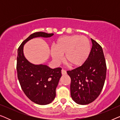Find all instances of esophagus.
<instances>
[{
  "mask_svg": "<svg viewBox=\"0 0 120 120\" xmlns=\"http://www.w3.org/2000/svg\"><path fill=\"white\" fill-rule=\"evenodd\" d=\"M61 73H62V74L63 75H66L67 74V71H65V70L64 69H62L61 70Z\"/></svg>",
  "mask_w": 120,
  "mask_h": 120,
  "instance_id": "esophagus-1",
  "label": "esophagus"
}]
</instances>
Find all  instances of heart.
I'll return each mask as SVG.
<instances>
[{
    "label": "heart",
    "instance_id": "1",
    "mask_svg": "<svg viewBox=\"0 0 120 120\" xmlns=\"http://www.w3.org/2000/svg\"><path fill=\"white\" fill-rule=\"evenodd\" d=\"M91 47L90 40L85 36H64L56 41L51 54L57 64L62 62V56L69 66L78 68L84 64L89 57Z\"/></svg>",
    "mask_w": 120,
    "mask_h": 120
}]
</instances>
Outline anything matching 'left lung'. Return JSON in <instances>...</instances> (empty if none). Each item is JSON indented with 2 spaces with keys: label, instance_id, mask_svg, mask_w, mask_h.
<instances>
[{
  "label": "left lung",
  "instance_id": "1",
  "mask_svg": "<svg viewBox=\"0 0 120 120\" xmlns=\"http://www.w3.org/2000/svg\"><path fill=\"white\" fill-rule=\"evenodd\" d=\"M84 64L67 71L71 78L70 94L73 101L80 105L91 103L99 96L106 78V65L102 47L96 41Z\"/></svg>",
  "mask_w": 120,
  "mask_h": 120
}]
</instances>
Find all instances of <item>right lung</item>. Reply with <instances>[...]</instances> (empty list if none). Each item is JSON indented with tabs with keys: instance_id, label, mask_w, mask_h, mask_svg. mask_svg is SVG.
<instances>
[{
	"instance_id": "add662e5",
	"label": "right lung",
	"mask_w": 120,
	"mask_h": 120,
	"mask_svg": "<svg viewBox=\"0 0 120 120\" xmlns=\"http://www.w3.org/2000/svg\"><path fill=\"white\" fill-rule=\"evenodd\" d=\"M53 35L45 32H35L22 42L17 51L18 79L24 94L30 101L39 105L51 103L56 97V89L62 76L61 68L51 69L46 65H35L24 57V45L37 37L49 38Z\"/></svg>"
}]
</instances>
